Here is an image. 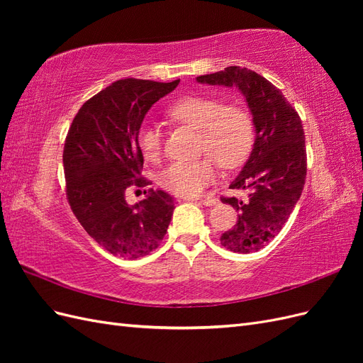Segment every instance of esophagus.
<instances>
[{
  "label": "esophagus",
  "instance_id": "1",
  "mask_svg": "<svg viewBox=\"0 0 363 363\" xmlns=\"http://www.w3.org/2000/svg\"><path fill=\"white\" fill-rule=\"evenodd\" d=\"M199 201L204 206H215L218 204V199H213V196H204V199H199Z\"/></svg>",
  "mask_w": 363,
  "mask_h": 363
}]
</instances>
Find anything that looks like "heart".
Wrapping results in <instances>:
<instances>
[{
  "mask_svg": "<svg viewBox=\"0 0 363 363\" xmlns=\"http://www.w3.org/2000/svg\"><path fill=\"white\" fill-rule=\"evenodd\" d=\"M168 116L175 123L199 130L201 155L194 162H174L159 175V183L179 196H196L215 180L216 162L223 168H235L250 155L255 140V124L245 107L223 104L208 95L179 98ZM138 147L147 160L157 162L163 148V135L157 125L144 124L138 131Z\"/></svg>",
  "mask_w": 363,
  "mask_h": 363,
  "instance_id": "b5f03b06",
  "label": "heart"
}]
</instances>
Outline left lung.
<instances>
[{"instance_id":"1","label":"left lung","mask_w":363,"mask_h":363,"mask_svg":"<svg viewBox=\"0 0 363 363\" xmlns=\"http://www.w3.org/2000/svg\"><path fill=\"white\" fill-rule=\"evenodd\" d=\"M196 82L239 87L252 113L255 147L230 184V189H248V200L221 196L239 215L235 227L219 239L227 250L248 255L280 233L303 192L307 157L301 119L280 89L251 69L228 67L196 77Z\"/></svg>"}]
</instances>
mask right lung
Returning <instances> with one entry per match:
<instances>
[{
	"mask_svg": "<svg viewBox=\"0 0 363 363\" xmlns=\"http://www.w3.org/2000/svg\"><path fill=\"white\" fill-rule=\"evenodd\" d=\"M179 83L118 80L80 107L65 139L68 203L87 235L113 256L144 257L167 235L172 196L151 188L144 201L130 206L125 191L150 184L140 175L138 131L150 107Z\"/></svg>",
	"mask_w": 363,
	"mask_h": 363,
	"instance_id": "add662e5",
	"label": "right lung"
}]
</instances>
